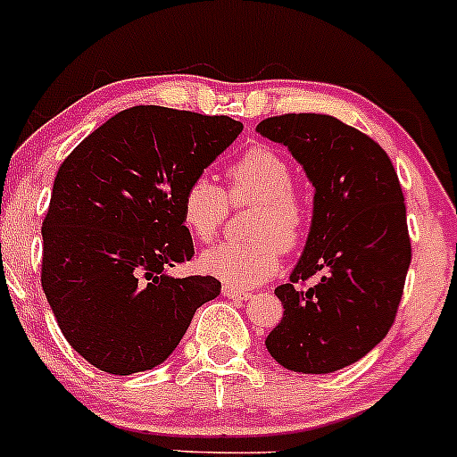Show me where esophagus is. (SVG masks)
Segmentation results:
<instances>
[{"label": "esophagus", "instance_id": "1", "mask_svg": "<svg viewBox=\"0 0 457 457\" xmlns=\"http://www.w3.org/2000/svg\"><path fill=\"white\" fill-rule=\"evenodd\" d=\"M222 294L227 295V297H230V300H250V295L248 291H242V289H235V287H228V285H224L222 287Z\"/></svg>", "mask_w": 457, "mask_h": 457}]
</instances>
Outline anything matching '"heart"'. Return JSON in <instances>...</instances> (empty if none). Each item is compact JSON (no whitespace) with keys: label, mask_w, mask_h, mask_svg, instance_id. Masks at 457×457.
<instances>
[{"label":"heart","mask_w":457,"mask_h":457,"mask_svg":"<svg viewBox=\"0 0 457 457\" xmlns=\"http://www.w3.org/2000/svg\"><path fill=\"white\" fill-rule=\"evenodd\" d=\"M226 194L209 177L198 174L181 196V222L192 237L209 242L222 228L230 204L254 203L250 242H222L198 259L204 274L235 289H253L280 268V248L294 250L309 224V201L294 183V168L278 148L250 145L227 168Z\"/></svg>","instance_id":"heart-1"}]
</instances>
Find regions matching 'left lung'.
I'll list each match as a JSON object with an SVG mask.
<instances>
[{
  "label": "left lung",
  "mask_w": 457,
  "mask_h": 457,
  "mask_svg": "<svg viewBox=\"0 0 457 457\" xmlns=\"http://www.w3.org/2000/svg\"><path fill=\"white\" fill-rule=\"evenodd\" d=\"M256 131L289 148L315 187L309 239L276 287L285 312L265 347L289 371L332 373L371 352L397 315L412 259L402 186L384 148L335 116H271ZM315 273V286L296 287Z\"/></svg>",
  "instance_id": "obj_1"
}]
</instances>
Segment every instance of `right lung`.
Instances as JSON below:
<instances>
[{"mask_svg":"<svg viewBox=\"0 0 457 457\" xmlns=\"http://www.w3.org/2000/svg\"><path fill=\"white\" fill-rule=\"evenodd\" d=\"M244 125L160 105L118 112L62 162L43 220L40 283L60 330L114 376L166 361L218 278H172L194 256L183 189Z\"/></svg>","mask_w":457,"mask_h":457,"instance_id":"1","label":"right lung"}]
</instances>
